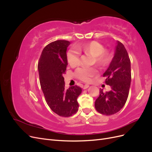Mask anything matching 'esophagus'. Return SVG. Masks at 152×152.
<instances>
[{
	"instance_id": "esophagus-1",
	"label": "esophagus",
	"mask_w": 152,
	"mask_h": 152,
	"mask_svg": "<svg viewBox=\"0 0 152 152\" xmlns=\"http://www.w3.org/2000/svg\"><path fill=\"white\" fill-rule=\"evenodd\" d=\"M89 87V85H88V84H85V85L83 86V89H87V88H88Z\"/></svg>"
}]
</instances>
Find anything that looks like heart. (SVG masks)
Masks as SVG:
<instances>
[{"label":"heart","instance_id":"1","mask_svg":"<svg viewBox=\"0 0 152 152\" xmlns=\"http://www.w3.org/2000/svg\"><path fill=\"white\" fill-rule=\"evenodd\" d=\"M76 49L72 48L66 54L67 61L69 65L75 66L80 61V53L89 54L93 58V63L101 68L108 66L112 61V54L109 50L104 49V47L97 41H91L90 42L78 44ZM98 70L95 68L80 67L75 72V77L84 82H91L92 78L98 75Z\"/></svg>","mask_w":152,"mask_h":152}]
</instances>
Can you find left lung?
Masks as SVG:
<instances>
[{
  "label": "left lung",
  "mask_w": 152,
  "mask_h": 152,
  "mask_svg": "<svg viewBox=\"0 0 152 152\" xmlns=\"http://www.w3.org/2000/svg\"><path fill=\"white\" fill-rule=\"evenodd\" d=\"M103 76L105 84L111 87L104 93L100 89L95 102V108L105 115L117 113L123 108L128 98L131 81V61L124 45L117 41L114 57Z\"/></svg>",
  "instance_id": "1"
}]
</instances>
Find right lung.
<instances>
[{"mask_svg": "<svg viewBox=\"0 0 152 152\" xmlns=\"http://www.w3.org/2000/svg\"><path fill=\"white\" fill-rule=\"evenodd\" d=\"M68 40H58L45 46L39 58L38 70L41 89L47 104L61 117H70L79 108L77 98L82 89L77 86L65 89L63 74L68 65L66 49Z\"/></svg>", "mask_w": 152, "mask_h": 152, "instance_id": "1", "label": "right lung"}]
</instances>
